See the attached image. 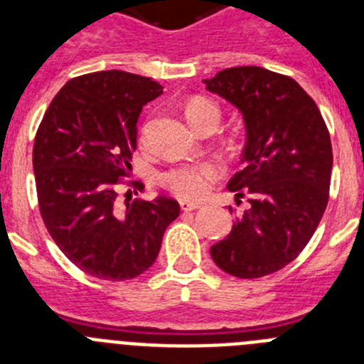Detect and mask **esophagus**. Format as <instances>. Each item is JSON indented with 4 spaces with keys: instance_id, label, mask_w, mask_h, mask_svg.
I'll return each instance as SVG.
<instances>
[{
    "instance_id": "obj_1",
    "label": "esophagus",
    "mask_w": 364,
    "mask_h": 364,
    "mask_svg": "<svg viewBox=\"0 0 364 364\" xmlns=\"http://www.w3.org/2000/svg\"><path fill=\"white\" fill-rule=\"evenodd\" d=\"M200 205L195 204V202H188V200H182L180 202V210L182 211H193V210H198Z\"/></svg>"
}]
</instances>
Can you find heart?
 Here are the masks:
<instances>
[{"mask_svg":"<svg viewBox=\"0 0 364 364\" xmlns=\"http://www.w3.org/2000/svg\"><path fill=\"white\" fill-rule=\"evenodd\" d=\"M188 118L195 127L205 114H217V105L210 100L195 98L188 104ZM222 167L217 162H198V164H178L169 167L160 175V184L167 191L182 198V200L198 202L208 197L215 180L220 178Z\"/></svg>","mask_w":364,"mask_h":364,"instance_id":"1","label":"heart"}]
</instances>
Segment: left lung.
Masks as SVG:
<instances>
[{"label": "left lung", "instance_id": "obj_1", "mask_svg": "<svg viewBox=\"0 0 364 364\" xmlns=\"http://www.w3.org/2000/svg\"><path fill=\"white\" fill-rule=\"evenodd\" d=\"M204 83L242 112L244 169L228 189L237 204L252 195L211 257L233 277H264L297 259L323 218L333 164L330 133L311 96L290 76L231 67Z\"/></svg>", "mask_w": 364, "mask_h": 364}]
</instances>
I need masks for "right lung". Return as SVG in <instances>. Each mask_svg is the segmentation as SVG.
Instances as JSON below:
<instances>
[{
    "instance_id": "right-lung-1",
    "label": "right lung",
    "mask_w": 364,
    "mask_h": 364,
    "mask_svg": "<svg viewBox=\"0 0 364 364\" xmlns=\"http://www.w3.org/2000/svg\"><path fill=\"white\" fill-rule=\"evenodd\" d=\"M162 89L125 70L76 76L38 127L32 167L41 218L63 255L92 277L127 281L149 269L180 213L167 197L117 208V188L129 176L136 149V120ZM127 186L144 189L136 180Z\"/></svg>"
}]
</instances>
